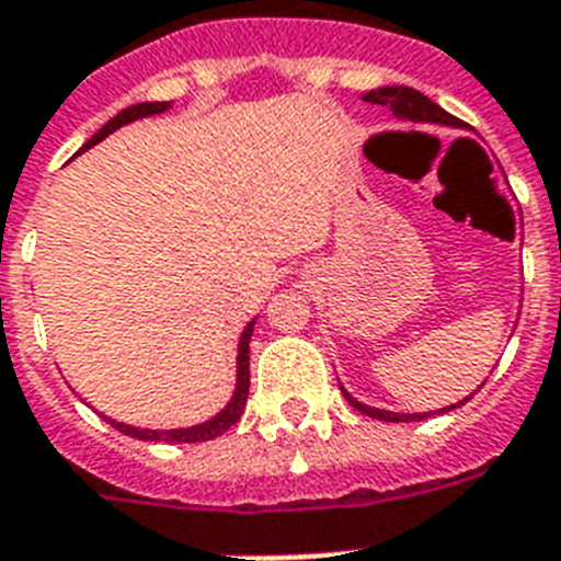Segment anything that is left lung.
I'll return each instance as SVG.
<instances>
[{"label":"left lung","mask_w":561,"mask_h":561,"mask_svg":"<svg viewBox=\"0 0 561 561\" xmlns=\"http://www.w3.org/2000/svg\"><path fill=\"white\" fill-rule=\"evenodd\" d=\"M365 99H368V102H374V105H388L397 119L416 122V125H448V128H465V122H459L456 116H450L445 107H439L436 102H431L425 93L413 91V88H408V84H388V88H379V91H368L365 93ZM339 388H342V385H339ZM342 393H345V399L353 404V408H356V411L365 413V416L379 419V422H422V419H427V416H442V413L456 411V408H462L468 399H473V393H470V397H465L462 402L448 404V408H439V411L397 413V411H382V408H370V404L359 402V399H353L345 388H342Z\"/></svg>","instance_id":"8db88e82"}]
</instances>
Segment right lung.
I'll use <instances>...</instances> for the list:
<instances>
[{
  "instance_id": "right-lung-1",
  "label": "right lung",
  "mask_w": 561,
  "mask_h": 561,
  "mask_svg": "<svg viewBox=\"0 0 561 561\" xmlns=\"http://www.w3.org/2000/svg\"><path fill=\"white\" fill-rule=\"evenodd\" d=\"M171 107V102H139V105H130L125 111H119L113 116L111 122H105L102 128L93 134L91 142H84L79 153H84L88 148H93L96 142H102L105 136H111L113 130H119L122 125H130L136 119H145V116H157V113H164ZM77 153V157H79ZM253 324L256 319L244 324L242 336H239V347H237V388H233V397L230 402L225 404L222 411L210 416L208 422H199V425L191 427H171V431H153V427H134L125 425V422H116V419L105 416L107 425H113L125 436H134V439L142 442H168V445H185V442H208L216 439L219 433L228 431L230 425H237V419L242 416L244 402H248V388H251V336H253Z\"/></svg>"
}]
</instances>
